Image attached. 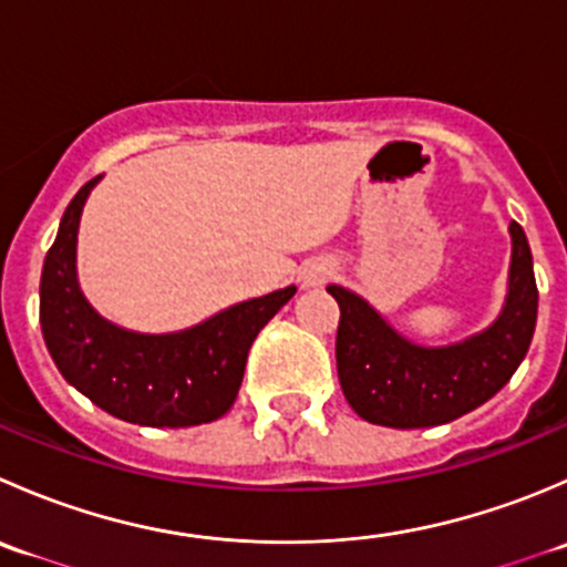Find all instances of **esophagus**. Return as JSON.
<instances>
[{"label": "esophagus", "instance_id": "34e87169", "mask_svg": "<svg viewBox=\"0 0 567 567\" xmlns=\"http://www.w3.org/2000/svg\"><path fill=\"white\" fill-rule=\"evenodd\" d=\"M331 274H334L331 262L323 260V257H316V260L305 262V268H301V288H320Z\"/></svg>", "mask_w": 567, "mask_h": 567}]
</instances>
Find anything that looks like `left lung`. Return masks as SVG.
Instances as JSON below:
<instances>
[{
  "mask_svg": "<svg viewBox=\"0 0 567 567\" xmlns=\"http://www.w3.org/2000/svg\"><path fill=\"white\" fill-rule=\"evenodd\" d=\"M511 277L499 318L453 346H416L353 290L329 285L340 305L337 375L351 409L373 425L433 427L494 398L529 351L537 285L522 225L511 221Z\"/></svg>",
  "mask_w": 567,
  "mask_h": 567,
  "instance_id": "obj_1",
  "label": "left lung"
}]
</instances>
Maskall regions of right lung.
Masks as SVG:
<instances>
[{
	"label": "right lung",
	"mask_w": 567,
	"mask_h": 567,
	"mask_svg": "<svg viewBox=\"0 0 567 567\" xmlns=\"http://www.w3.org/2000/svg\"><path fill=\"white\" fill-rule=\"evenodd\" d=\"M99 181L101 175L84 183L71 199L40 274V329L56 370L99 409L134 425L192 427L219 420L236 403L257 331L296 288L233 305L173 334L109 323L76 279L79 219Z\"/></svg>",
	"instance_id": "right-lung-1"
}]
</instances>
